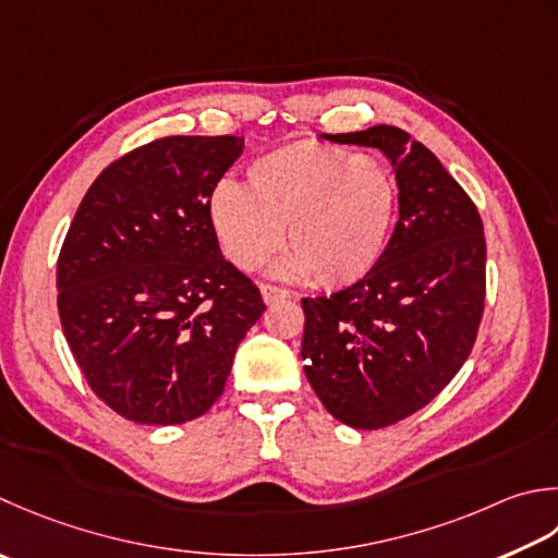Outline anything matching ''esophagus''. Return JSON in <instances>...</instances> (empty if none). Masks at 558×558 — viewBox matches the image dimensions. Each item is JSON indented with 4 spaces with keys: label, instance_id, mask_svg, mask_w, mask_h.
Here are the masks:
<instances>
[{
    "label": "esophagus",
    "instance_id": "esophagus-1",
    "mask_svg": "<svg viewBox=\"0 0 558 558\" xmlns=\"http://www.w3.org/2000/svg\"><path fill=\"white\" fill-rule=\"evenodd\" d=\"M260 298H264V302H266V304H272V302H278V300H288V298H292V292H290V290H286V288L270 286V282H264V286H260Z\"/></svg>",
    "mask_w": 558,
    "mask_h": 558
}]
</instances>
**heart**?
<instances>
[{
    "mask_svg": "<svg viewBox=\"0 0 558 558\" xmlns=\"http://www.w3.org/2000/svg\"><path fill=\"white\" fill-rule=\"evenodd\" d=\"M397 183L379 161L355 151L298 140L246 167V191L220 183L207 203L222 254L239 270H256L286 244L280 266L316 286L363 280L385 254L395 220Z\"/></svg>",
    "mask_w": 558,
    "mask_h": 558,
    "instance_id": "b5f03b06",
    "label": "heart"
}]
</instances>
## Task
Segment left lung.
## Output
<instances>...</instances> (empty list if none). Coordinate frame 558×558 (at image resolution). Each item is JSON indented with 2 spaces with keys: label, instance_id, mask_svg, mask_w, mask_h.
<instances>
[{
  "label": "left lung",
  "instance_id": "left-lung-1",
  "mask_svg": "<svg viewBox=\"0 0 558 558\" xmlns=\"http://www.w3.org/2000/svg\"><path fill=\"white\" fill-rule=\"evenodd\" d=\"M377 147L395 167L399 222L363 280L304 298L302 360L326 411L377 430L411 416L460 373L486 298V239L476 205L407 130L322 135Z\"/></svg>",
  "mask_w": 558,
  "mask_h": 558
}]
</instances>
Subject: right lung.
Segmentation results:
<instances>
[{"instance_id":"1","label":"right lung","mask_w":558,"mask_h":558,"mask_svg":"<svg viewBox=\"0 0 558 558\" xmlns=\"http://www.w3.org/2000/svg\"><path fill=\"white\" fill-rule=\"evenodd\" d=\"M244 137H161L98 173L58 258L64 338L94 395L145 425L220 399L266 304L225 260L207 217Z\"/></svg>"}]
</instances>
